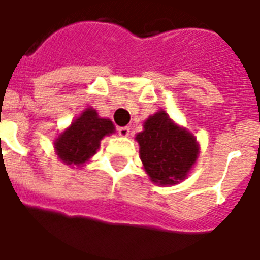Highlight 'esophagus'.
<instances>
[{
	"instance_id": "1",
	"label": "esophagus",
	"mask_w": 260,
	"mask_h": 260,
	"mask_svg": "<svg viewBox=\"0 0 260 260\" xmlns=\"http://www.w3.org/2000/svg\"><path fill=\"white\" fill-rule=\"evenodd\" d=\"M118 135L119 136H128L129 135V128L128 126H119L118 128Z\"/></svg>"
}]
</instances>
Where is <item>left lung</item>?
I'll use <instances>...</instances> for the list:
<instances>
[{
  "label": "left lung",
  "instance_id": "left-lung-1",
  "mask_svg": "<svg viewBox=\"0 0 260 260\" xmlns=\"http://www.w3.org/2000/svg\"><path fill=\"white\" fill-rule=\"evenodd\" d=\"M135 139L143 169L150 181L160 185L185 180L199 156L195 136L175 124L166 111L150 115Z\"/></svg>",
  "mask_w": 260,
  "mask_h": 260
}]
</instances>
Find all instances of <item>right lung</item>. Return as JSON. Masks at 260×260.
Masks as SVG:
<instances>
[{
    "instance_id": "add662e5",
    "label": "right lung",
    "mask_w": 260,
    "mask_h": 260,
    "mask_svg": "<svg viewBox=\"0 0 260 260\" xmlns=\"http://www.w3.org/2000/svg\"><path fill=\"white\" fill-rule=\"evenodd\" d=\"M114 131L110 119L99 117L96 110L89 107L59 134L54 141V149L62 163L80 167L96 154L103 138Z\"/></svg>"
}]
</instances>
